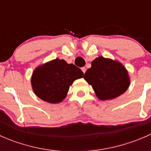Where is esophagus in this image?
I'll use <instances>...</instances> for the list:
<instances>
[{
    "instance_id": "34e87169",
    "label": "esophagus",
    "mask_w": 151,
    "mask_h": 151,
    "mask_svg": "<svg viewBox=\"0 0 151 151\" xmlns=\"http://www.w3.org/2000/svg\"><path fill=\"white\" fill-rule=\"evenodd\" d=\"M81 69H82V71H83V72L84 73V74H85V71H86V68H85V67H82V68H81Z\"/></svg>"
}]
</instances>
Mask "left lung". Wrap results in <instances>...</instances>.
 I'll list each match as a JSON object with an SVG mask.
<instances>
[{
  "mask_svg": "<svg viewBox=\"0 0 151 151\" xmlns=\"http://www.w3.org/2000/svg\"><path fill=\"white\" fill-rule=\"evenodd\" d=\"M84 79L91 85L101 100L115 99L123 94L130 82L128 72L121 63L99 57L93 60L85 73Z\"/></svg>",
  "mask_w": 151,
  "mask_h": 151,
  "instance_id": "left-lung-1",
  "label": "left lung"
}]
</instances>
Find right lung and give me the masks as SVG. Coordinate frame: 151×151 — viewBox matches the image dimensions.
Returning <instances> with one entry per match:
<instances>
[{"label": "right lung", "mask_w": 151, "mask_h": 151, "mask_svg": "<svg viewBox=\"0 0 151 151\" xmlns=\"http://www.w3.org/2000/svg\"><path fill=\"white\" fill-rule=\"evenodd\" d=\"M83 76L84 73L80 68L57 58L38 67L33 71L32 87L41 99L56 104L66 98L73 82Z\"/></svg>", "instance_id": "add662e5"}]
</instances>
